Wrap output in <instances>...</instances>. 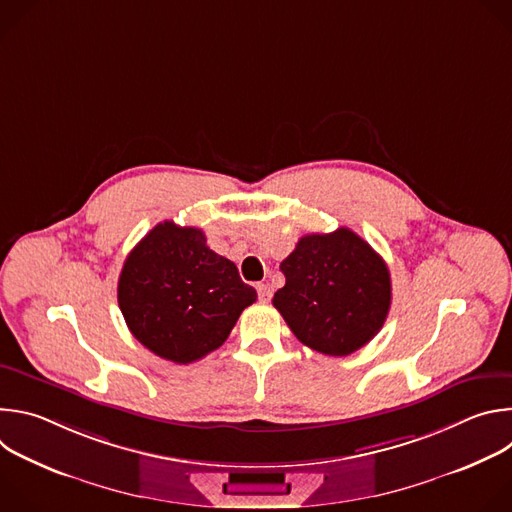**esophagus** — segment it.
Here are the masks:
<instances>
[{"label": "esophagus", "instance_id": "esophagus-1", "mask_svg": "<svg viewBox=\"0 0 512 512\" xmlns=\"http://www.w3.org/2000/svg\"><path fill=\"white\" fill-rule=\"evenodd\" d=\"M257 294H259V302L267 304L271 300V287L267 283H259L257 285Z\"/></svg>", "mask_w": 512, "mask_h": 512}]
</instances>
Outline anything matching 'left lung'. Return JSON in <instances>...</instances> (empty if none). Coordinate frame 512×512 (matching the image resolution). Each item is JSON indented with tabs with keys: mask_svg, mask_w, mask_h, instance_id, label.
Wrapping results in <instances>:
<instances>
[{
	"mask_svg": "<svg viewBox=\"0 0 512 512\" xmlns=\"http://www.w3.org/2000/svg\"><path fill=\"white\" fill-rule=\"evenodd\" d=\"M285 285L273 306L306 346L346 356L371 342L391 308L383 257L346 227L306 235L281 261Z\"/></svg>",
	"mask_w": 512,
	"mask_h": 512,
	"instance_id": "8db88e82",
	"label": "left lung"
}]
</instances>
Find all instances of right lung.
<instances>
[{
    "label": "right lung",
    "mask_w": 512,
    "mask_h": 512,
    "mask_svg": "<svg viewBox=\"0 0 512 512\" xmlns=\"http://www.w3.org/2000/svg\"><path fill=\"white\" fill-rule=\"evenodd\" d=\"M117 300L131 334L160 358L190 364L221 346L257 300L237 265L196 227L156 225L127 255Z\"/></svg>",
    "instance_id": "right-lung-1"
}]
</instances>
